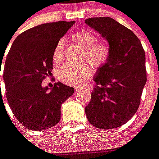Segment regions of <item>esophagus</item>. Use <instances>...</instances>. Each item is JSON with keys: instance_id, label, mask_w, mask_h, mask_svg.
Instances as JSON below:
<instances>
[{"instance_id": "obj_1", "label": "esophagus", "mask_w": 159, "mask_h": 159, "mask_svg": "<svg viewBox=\"0 0 159 159\" xmlns=\"http://www.w3.org/2000/svg\"><path fill=\"white\" fill-rule=\"evenodd\" d=\"M85 89H89V90H92V89H93V87L91 85V84H87V85H85L84 87H83ZM81 88L80 87H78V88H76V89H80Z\"/></svg>"}]
</instances>
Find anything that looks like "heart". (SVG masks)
<instances>
[{"mask_svg": "<svg viewBox=\"0 0 159 159\" xmlns=\"http://www.w3.org/2000/svg\"><path fill=\"white\" fill-rule=\"evenodd\" d=\"M71 39L84 49L83 58L87 60L95 69H100L108 63L110 57L109 44L102 40H97L92 32L81 29L74 33ZM64 43L60 40L53 50L52 59L55 63L61 62L62 59ZM93 73L91 66L87 63L76 65L67 63L62 66L57 71L59 80L67 85L77 86L82 84L90 77Z\"/></svg>", "mask_w": 159, "mask_h": 159, "instance_id": "obj_1", "label": "heart"}]
</instances>
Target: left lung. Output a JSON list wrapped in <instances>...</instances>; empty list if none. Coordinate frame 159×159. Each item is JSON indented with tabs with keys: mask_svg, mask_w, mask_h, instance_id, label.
<instances>
[{
	"mask_svg": "<svg viewBox=\"0 0 159 159\" xmlns=\"http://www.w3.org/2000/svg\"><path fill=\"white\" fill-rule=\"evenodd\" d=\"M85 23L100 33L110 48L109 61L94 77L86 115L95 127H120L139 108L147 82L145 51L133 32L111 17H91Z\"/></svg>",
	"mask_w": 159,
	"mask_h": 159,
	"instance_id": "obj_1",
	"label": "left lung"
}]
</instances>
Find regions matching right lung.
I'll return each mask as SVG.
<instances>
[{
  "mask_svg": "<svg viewBox=\"0 0 159 159\" xmlns=\"http://www.w3.org/2000/svg\"><path fill=\"white\" fill-rule=\"evenodd\" d=\"M74 23L59 21L28 29L16 38L8 52L3 70L6 96L14 116L29 130L56 125L62 103L73 94V88L61 83H55L50 91L41 84L51 74L56 43Z\"/></svg>",
  "mask_w": 159,
  "mask_h": 159,
  "instance_id": "add662e5",
  "label": "right lung"
}]
</instances>
